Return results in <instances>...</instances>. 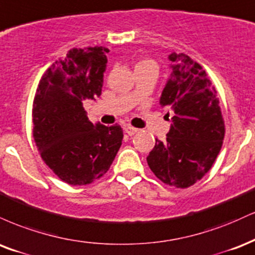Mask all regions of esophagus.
I'll use <instances>...</instances> for the list:
<instances>
[{
	"label": "esophagus",
	"mask_w": 255,
	"mask_h": 255,
	"mask_svg": "<svg viewBox=\"0 0 255 255\" xmlns=\"http://www.w3.org/2000/svg\"><path fill=\"white\" fill-rule=\"evenodd\" d=\"M125 132H127L128 136H133V134L139 132V128H136L133 127H127L125 128Z\"/></svg>",
	"instance_id": "obj_1"
}]
</instances>
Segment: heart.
<instances>
[{"mask_svg": "<svg viewBox=\"0 0 255 255\" xmlns=\"http://www.w3.org/2000/svg\"><path fill=\"white\" fill-rule=\"evenodd\" d=\"M146 63H151V64H154V62H152V61H149V59H144V61H140L137 65H139V64H146Z\"/></svg>", "mask_w": 255, "mask_h": 255, "instance_id": "obj_1", "label": "heart"}]
</instances>
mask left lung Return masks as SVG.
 Instances as JSON below:
<instances>
[{
    "instance_id": "1",
    "label": "left lung",
    "mask_w": 255,
    "mask_h": 255,
    "mask_svg": "<svg viewBox=\"0 0 255 255\" xmlns=\"http://www.w3.org/2000/svg\"><path fill=\"white\" fill-rule=\"evenodd\" d=\"M172 74L160 98L174 112L164 142L156 139L146 162L164 184L187 188L204 176L223 144L224 121L216 89L202 65L170 53Z\"/></svg>"
}]
</instances>
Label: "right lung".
Wrapping results in <instances>:
<instances>
[{
  "label": "right lung",
  "instance_id": "obj_1",
  "mask_svg": "<svg viewBox=\"0 0 255 255\" xmlns=\"http://www.w3.org/2000/svg\"><path fill=\"white\" fill-rule=\"evenodd\" d=\"M109 49H71L41 76L33 101V137L40 156L61 180L87 185L110 168L122 145L121 125L87 117L83 103L101 95Z\"/></svg>",
  "mask_w": 255,
  "mask_h": 255
}]
</instances>
